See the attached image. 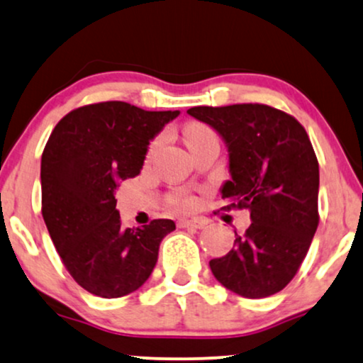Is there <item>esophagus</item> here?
Here are the masks:
<instances>
[{
    "mask_svg": "<svg viewBox=\"0 0 363 363\" xmlns=\"http://www.w3.org/2000/svg\"><path fill=\"white\" fill-rule=\"evenodd\" d=\"M206 224H208V221H206V219H179L177 228L203 229V228H206Z\"/></svg>",
    "mask_w": 363,
    "mask_h": 363,
    "instance_id": "obj_1",
    "label": "esophagus"
}]
</instances>
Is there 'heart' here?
I'll return each mask as SVG.
<instances>
[{
    "instance_id": "1",
    "label": "heart",
    "mask_w": 363,
    "mask_h": 363,
    "mask_svg": "<svg viewBox=\"0 0 363 363\" xmlns=\"http://www.w3.org/2000/svg\"><path fill=\"white\" fill-rule=\"evenodd\" d=\"M213 134L214 132L211 130L208 125H204V123L191 122V123H187L184 128V142H186L187 147H189V145L196 144L197 140L204 139V137L213 135ZM157 145H159V140H155L154 144L150 145V152H152ZM172 204L182 211H189L196 206V197L192 194H187V192H176V196L172 197Z\"/></svg>"
}]
</instances>
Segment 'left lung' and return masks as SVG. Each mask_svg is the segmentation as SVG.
Segmentation results:
<instances>
[{
    "label": "left lung",
    "instance_id": "obj_1",
    "mask_svg": "<svg viewBox=\"0 0 363 363\" xmlns=\"http://www.w3.org/2000/svg\"><path fill=\"white\" fill-rule=\"evenodd\" d=\"M219 132L231 181L224 209H250L251 223L226 256L209 261L214 278L245 298H266L295 278L318 228V160L305 127L264 104L192 107ZM236 233V231H235Z\"/></svg>",
    "mask_w": 363,
    "mask_h": 363
}]
</instances>
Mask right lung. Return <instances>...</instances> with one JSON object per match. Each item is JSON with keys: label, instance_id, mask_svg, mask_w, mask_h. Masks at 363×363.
Segmentation results:
<instances>
[{"label": "right lung", "instance_id": "obj_1", "mask_svg": "<svg viewBox=\"0 0 363 363\" xmlns=\"http://www.w3.org/2000/svg\"><path fill=\"white\" fill-rule=\"evenodd\" d=\"M179 110L99 102L68 112L41 155V214L67 272L84 290L118 298L147 281L171 219L123 228L117 182L135 177L154 135Z\"/></svg>", "mask_w": 363, "mask_h": 363}]
</instances>
